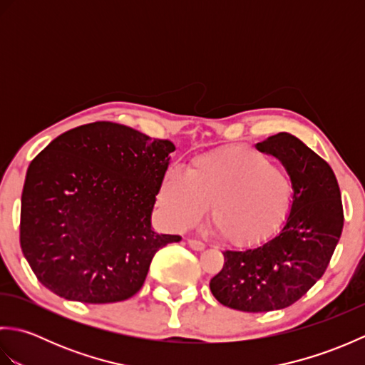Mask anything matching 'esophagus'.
Wrapping results in <instances>:
<instances>
[{"mask_svg":"<svg viewBox=\"0 0 365 365\" xmlns=\"http://www.w3.org/2000/svg\"><path fill=\"white\" fill-rule=\"evenodd\" d=\"M188 246L191 247V250H195V251H202L204 247H205V243L199 242V240H192V238H190V240H188Z\"/></svg>","mask_w":365,"mask_h":365,"instance_id":"obj_1","label":"esophagus"}]
</instances>
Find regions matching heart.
I'll return each instance as SVG.
<instances>
[{"mask_svg":"<svg viewBox=\"0 0 365 365\" xmlns=\"http://www.w3.org/2000/svg\"><path fill=\"white\" fill-rule=\"evenodd\" d=\"M292 196L290 177L269 155L230 145L192 158L187 175L168 169L157 202L174 229L196 226L210 205V224L222 242L246 246L284 220Z\"/></svg>","mask_w":365,"mask_h":365,"instance_id":"obj_1","label":"heart"}]
</instances>
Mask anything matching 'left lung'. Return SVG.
I'll return each instance as SVG.
<instances>
[{
  "mask_svg": "<svg viewBox=\"0 0 365 365\" xmlns=\"http://www.w3.org/2000/svg\"><path fill=\"white\" fill-rule=\"evenodd\" d=\"M290 175L293 202L276 237L246 251H224L222 269L210 281L222 306L269 312L292 306L327 271L344 229L342 196L334 170L290 133L257 143Z\"/></svg>",
  "mask_w": 365,
  "mask_h": 365,
  "instance_id": "obj_1",
  "label": "left lung"
}]
</instances>
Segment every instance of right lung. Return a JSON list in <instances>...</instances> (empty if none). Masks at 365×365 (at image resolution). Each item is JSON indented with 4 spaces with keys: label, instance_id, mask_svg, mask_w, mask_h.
<instances>
[{
    "label": "right lung",
    "instance_id": "1",
    "mask_svg": "<svg viewBox=\"0 0 365 365\" xmlns=\"http://www.w3.org/2000/svg\"><path fill=\"white\" fill-rule=\"evenodd\" d=\"M174 150L106 120L53 139L31 161L21 192L20 246L38 282L89 304L141 290L155 252L182 240L150 226Z\"/></svg>",
    "mask_w": 365,
    "mask_h": 365
}]
</instances>
